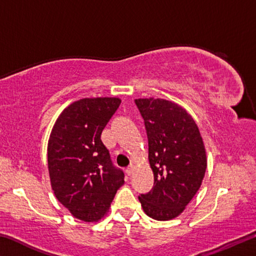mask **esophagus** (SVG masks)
<instances>
[{
  "label": "esophagus",
  "mask_w": 256,
  "mask_h": 256,
  "mask_svg": "<svg viewBox=\"0 0 256 256\" xmlns=\"http://www.w3.org/2000/svg\"><path fill=\"white\" fill-rule=\"evenodd\" d=\"M134 170H136V164H130V166L126 168V172L128 175H132L133 172H134Z\"/></svg>",
  "instance_id": "esophagus-1"
}]
</instances>
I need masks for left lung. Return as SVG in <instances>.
<instances>
[{"mask_svg": "<svg viewBox=\"0 0 256 256\" xmlns=\"http://www.w3.org/2000/svg\"><path fill=\"white\" fill-rule=\"evenodd\" d=\"M144 118L154 188L138 201L150 218L164 222L180 216L200 188L206 170L204 144L188 112L160 98L136 99Z\"/></svg>", "mask_w": 256, "mask_h": 256, "instance_id": "1", "label": "left lung"}]
</instances>
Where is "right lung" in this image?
<instances>
[{"instance_id":"right-lung-1","label":"right lung","mask_w":256,"mask_h":256,"mask_svg":"<svg viewBox=\"0 0 256 256\" xmlns=\"http://www.w3.org/2000/svg\"><path fill=\"white\" fill-rule=\"evenodd\" d=\"M120 104L115 97L80 99L60 112L50 132L47 162L52 188L82 222L102 219L124 184L123 170L112 164L100 138Z\"/></svg>"}]
</instances>
